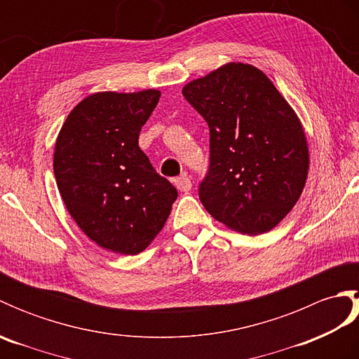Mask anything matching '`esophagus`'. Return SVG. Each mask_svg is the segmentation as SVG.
<instances>
[{
    "label": "esophagus",
    "instance_id": "obj_1",
    "mask_svg": "<svg viewBox=\"0 0 359 359\" xmlns=\"http://www.w3.org/2000/svg\"><path fill=\"white\" fill-rule=\"evenodd\" d=\"M174 185H175V188L179 189V191H184V193L189 191V189H191V187H193L191 179H189L188 175H180V177L174 180Z\"/></svg>",
    "mask_w": 359,
    "mask_h": 359
}]
</instances>
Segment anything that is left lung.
I'll return each mask as SVG.
<instances>
[{
    "label": "left lung",
    "instance_id": "1",
    "mask_svg": "<svg viewBox=\"0 0 359 359\" xmlns=\"http://www.w3.org/2000/svg\"><path fill=\"white\" fill-rule=\"evenodd\" d=\"M210 128V166L199 199L234 231H270L306 185L309 148L301 121L257 67L230 63L182 90Z\"/></svg>",
    "mask_w": 359,
    "mask_h": 359
}]
</instances>
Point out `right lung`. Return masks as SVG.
<instances>
[{
    "label": "right lung",
    "instance_id": "add662e5",
    "mask_svg": "<svg viewBox=\"0 0 359 359\" xmlns=\"http://www.w3.org/2000/svg\"><path fill=\"white\" fill-rule=\"evenodd\" d=\"M158 98L156 89L93 94L58 134L53 172L66 208L90 241L114 253L147 248L177 199V189L139 148Z\"/></svg>",
    "mask_w": 359,
    "mask_h": 359
}]
</instances>
